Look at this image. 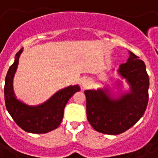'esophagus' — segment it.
Returning <instances> with one entry per match:
<instances>
[{
    "label": "esophagus",
    "instance_id": "esophagus-1",
    "mask_svg": "<svg viewBox=\"0 0 158 158\" xmlns=\"http://www.w3.org/2000/svg\"><path fill=\"white\" fill-rule=\"evenodd\" d=\"M82 86L84 88H86V87H88L89 85V84H90V80L89 79H85L82 80Z\"/></svg>",
    "mask_w": 158,
    "mask_h": 158
}]
</instances>
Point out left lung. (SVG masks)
I'll use <instances>...</instances> for the list:
<instances>
[{"label": "left lung", "instance_id": "8db88e82", "mask_svg": "<svg viewBox=\"0 0 158 158\" xmlns=\"http://www.w3.org/2000/svg\"><path fill=\"white\" fill-rule=\"evenodd\" d=\"M129 85V92L113 97L107 88L86 89L87 119L96 131L118 135L130 129L143 116L148 103L149 76L142 60L133 52L118 70ZM119 85V84H118Z\"/></svg>", "mask_w": 158, "mask_h": 158}]
</instances>
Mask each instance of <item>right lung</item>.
<instances>
[{"label":"right lung","mask_w":158,"mask_h":158,"mask_svg":"<svg viewBox=\"0 0 158 158\" xmlns=\"http://www.w3.org/2000/svg\"><path fill=\"white\" fill-rule=\"evenodd\" d=\"M21 49L9 68L5 79L4 96L6 110L16 123L24 131L33 134H45L56 129L62 122L67 102L77 91L79 86L70 85L58 90L46 102L38 106H29L16 98L12 81L19 65Z\"/></svg>","instance_id":"add662e5"}]
</instances>
